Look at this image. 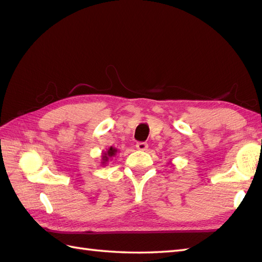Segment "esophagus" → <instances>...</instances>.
I'll use <instances>...</instances> for the list:
<instances>
[{
    "label": "esophagus",
    "mask_w": 262,
    "mask_h": 262,
    "mask_svg": "<svg viewBox=\"0 0 262 262\" xmlns=\"http://www.w3.org/2000/svg\"><path fill=\"white\" fill-rule=\"evenodd\" d=\"M147 147H148V145L144 142H140V143L136 144V148L138 149V151H146Z\"/></svg>",
    "instance_id": "esophagus-1"
}]
</instances>
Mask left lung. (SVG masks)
Returning <instances> with one entry per match:
<instances>
[{
  "label": "left lung",
  "mask_w": 262,
  "mask_h": 262,
  "mask_svg": "<svg viewBox=\"0 0 262 262\" xmlns=\"http://www.w3.org/2000/svg\"><path fill=\"white\" fill-rule=\"evenodd\" d=\"M170 163H171V162H170Z\"/></svg>",
  "instance_id": "obj_1"
}]
</instances>
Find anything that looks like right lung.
<instances>
[{"label":"right lung","instance_id":"obj_1","mask_svg":"<svg viewBox=\"0 0 262 262\" xmlns=\"http://www.w3.org/2000/svg\"><path fill=\"white\" fill-rule=\"evenodd\" d=\"M117 153H118V149H117L116 147L110 146L109 148H107V151L102 153V159H101L102 162H101V165H103V166L107 165V163L109 162V161L113 160V159L116 157Z\"/></svg>","mask_w":262,"mask_h":262}]
</instances>
